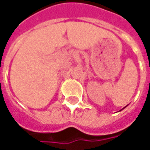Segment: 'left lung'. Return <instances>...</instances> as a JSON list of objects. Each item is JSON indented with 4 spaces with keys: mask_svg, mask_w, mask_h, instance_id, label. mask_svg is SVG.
<instances>
[{
    "mask_svg": "<svg viewBox=\"0 0 150 150\" xmlns=\"http://www.w3.org/2000/svg\"><path fill=\"white\" fill-rule=\"evenodd\" d=\"M125 108H126V107H125ZM122 108V109H124V108Z\"/></svg>",
    "mask_w": 150,
    "mask_h": 150,
    "instance_id": "left-lung-1",
    "label": "left lung"
}]
</instances>
